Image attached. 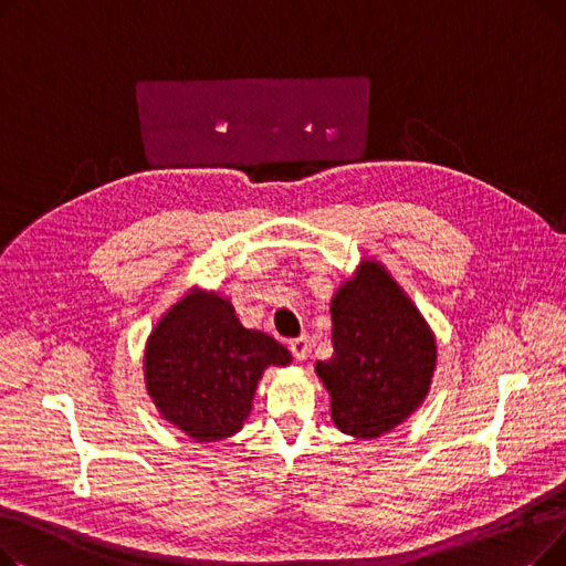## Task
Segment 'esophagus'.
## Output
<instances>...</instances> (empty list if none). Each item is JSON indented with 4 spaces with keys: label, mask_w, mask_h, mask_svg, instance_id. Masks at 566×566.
Segmentation results:
<instances>
[{
    "label": "esophagus",
    "mask_w": 566,
    "mask_h": 566,
    "mask_svg": "<svg viewBox=\"0 0 566 566\" xmlns=\"http://www.w3.org/2000/svg\"><path fill=\"white\" fill-rule=\"evenodd\" d=\"M289 348H291V353L295 355V358L305 360L307 355H310V339H307L305 335L298 337V339H291V342H289Z\"/></svg>",
    "instance_id": "34e87169"
}]
</instances>
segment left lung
Wrapping results in <instances>:
<instances>
[{
	"mask_svg": "<svg viewBox=\"0 0 566 566\" xmlns=\"http://www.w3.org/2000/svg\"><path fill=\"white\" fill-rule=\"evenodd\" d=\"M335 355L314 371L331 418L353 438H380L420 410L438 367L429 321L378 259L365 256L331 301Z\"/></svg>",
	"mask_w": 566,
	"mask_h": 566,
	"instance_id": "1",
	"label": "left lung"
}]
</instances>
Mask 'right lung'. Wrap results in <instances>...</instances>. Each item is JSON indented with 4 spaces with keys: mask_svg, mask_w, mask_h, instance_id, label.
<instances>
[{
    "mask_svg": "<svg viewBox=\"0 0 566 566\" xmlns=\"http://www.w3.org/2000/svg\"><path fill=\"white\" fill-rule=\"evenodd\" d=\"M291 353L250 331L218 291L190 286L144 346V388L160 420L195 442H220L243 429L268 367H289Z\"/></svg>",
    "mask_w": 566,
    "mask_h": 566,
    "instance_id": "add662e5",
    "label": "right lung"
}]
</instances>
